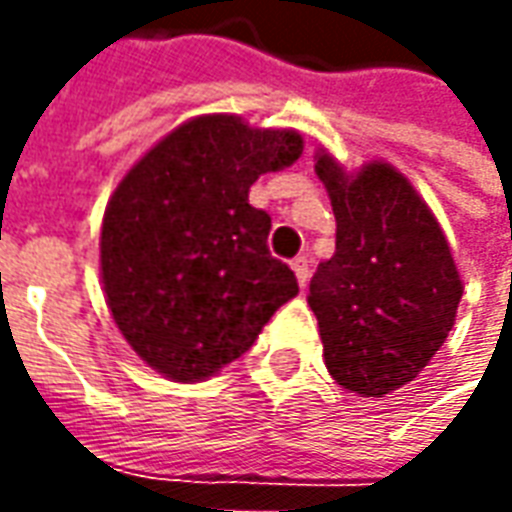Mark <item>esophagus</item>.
<instances>
[{
    "instance_id": "esophagus-1",
    "label": "esophagus",
    "mask_w": 512,
    "mask_h": 512,
    "mask_svg": "<svg viewBox=\"0 0 512 512\" xmlns=\"http://www.w3.org/2000/svg\"><path fill=\"white\" fill-rule=\"evenodd\" d=\"M290 268H293V274L299 279L301 288H307V279H310V260L304 255L293 257V260H290Z\"/></svg>"
}]
</instances>
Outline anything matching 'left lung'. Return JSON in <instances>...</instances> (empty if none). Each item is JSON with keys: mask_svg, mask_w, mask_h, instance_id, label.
<instances>
[{"mask_svg": "<svg viewBox=\"0 0 512 512\" xmlns=\"http://www.w3.org/2000/svg\"><path fill=\"white\" fill-rule=\"evenodd\" d=\"M337 219L334 255L310 282L326 370L362 397H384L419 376L447 340L463 282L417 189L392 164L348 175L318 153Z\"/></svg>", "mask_w": 512, "mask_h": 512, "instance_id": "8db88e82", "label": "left lung"}]
</instances>
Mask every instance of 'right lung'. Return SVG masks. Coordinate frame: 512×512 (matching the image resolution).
I'll return each mask as SVG.
<instances>
[{"mask_svg":"<svg viewBox=\"0 0 512 512\" xmlns=\"http://www.w3.org/2000/svg\"><path fill=\"white\" fill-rule=\"evenodd\" d=\"M301 134L235 115L178 126L128 169L106 205L101 279L136 356L175 381H202L246 354L299 293L268 252L271 216L249 186L301 156Z\"/></svg>","mask_w":512,"mask_h":512,"instance_id":"obj_1","label":"right lung"}]
</instances>
